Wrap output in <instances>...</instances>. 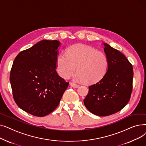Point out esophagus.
<instances>
[{"instance_id":"esophagus-1","label":"esophagus","mask_w":146,"mask_h":146,"mask_svg":"<svg viewBox=\"0 0 146 146\" xmlns=\"http://www.w3.org/2000/svg\"><path fill=\"white\" fill-rule=\"evenodd\" d=\"M70 85L73 88H78L79 87L78 85H77V84H76L75 83H73V82H70Z\"/></svg>"}]
</instances>
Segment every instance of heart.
I'll use <instances>...</instances> for the list:
<instances>
[{"instance_id": "b5f03b06", "label": "heart", "mask_w": 146, "mask_h": 146, "mask_svg": "<svg viewBox=\"0 0 146 146\" xmlns=\"http://www.w3.org/2000/svg\"><path fill=\"white\" fill-rule=\"evenodd\" d=\"M108 67V60L105 53L80 44L69 47L66 56L60 54L56 62L57 71L61 78L69 79L74 74L77 67L79 78L88 84L101 80Z\"/></svg>"}]
</instances>
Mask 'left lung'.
Instances as JSON below:
<instances>
[{
  "instance_id": "left-lung-1",
  "label": "left lung",
  "mask_w": 146,
  "mask_h": 146,
  "mask_svg": "<svg viewBox=\"0 0 146 146\" xmlns=\"http://www.w3.org/2000/svg\"><path fill=\"white\" fill-rule=\"evenodd\" d=\"M108 67L103 78L89 86L83 100L86 108L98 116H108L121 111L129 102L133 90V68L118 50L104 43Z\"/></svg>"
}]
</instances>
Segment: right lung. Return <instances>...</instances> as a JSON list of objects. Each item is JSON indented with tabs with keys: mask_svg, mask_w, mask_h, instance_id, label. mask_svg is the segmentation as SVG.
I'll return each instance as SVG.
<instances>
[{
	"mask_svg": "<svg viewBox=\"0 0 146 146\" xmlns=\"http://www.w3.org/2000/svg\"><path fill=\"white\" fill-rule=\"evenodd\" d=\"M60 45L57 40H42L20 52L13 61L10 74L13 99L33 115L52 112L68 86L56 70Z\"/></svg>",
	"mask_w": 146,
	"mask_h": 146,
	"instance_id": "obj_1",
	"label": "right lung"
}]
</instances>
